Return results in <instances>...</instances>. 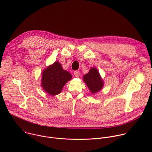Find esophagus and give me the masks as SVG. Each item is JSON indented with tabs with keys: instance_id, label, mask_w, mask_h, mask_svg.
I'll list each match as a JSON object with an SVG mask.
<instances>
[{
	"instance_id": "obj_1",
	"label": "esophagus",
	"mask_w": 152,
	"mask_h": 152,
	"mask_svg": "<svg viewBox=\"0 0 152 152\" xmlns=\"http://www.w3.org/2000/svg\"><path fill=\"white\" fill-rule=\"evenodd\" d=\"M74 75H75V76L76 77H78L79 76V75H80V73H79V71H75V72H74Z\"/></svg>"
}]
</instances>
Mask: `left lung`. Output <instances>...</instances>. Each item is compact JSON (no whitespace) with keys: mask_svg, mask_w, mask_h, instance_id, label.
<instances>
[{"mask_svg":"<svg viewBox=\"0 0 152 152\" xmlns=\"http://www.w3.org/2000/svg\"><path fill=\"white\" fill-rule=\"evenodd\" d=\"M83 80L93 94L100 91L104 85L99 72L94 67H92L87 74L83 76Z\"/></svg>","mask_w":152,"mask_h":152,"instance_id":"left-lung-1","label":"left lung"}]
</instances>
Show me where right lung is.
Wrapping results in <instances>:
<instances>
[{
    "mask_svg": "<svg viewBox=\"0 0 152 152\" xmlns=\"http://www.w3.org/2000/svg\"><path fill=\"white\" fill-rule=\"evenodd\" d=\"M72 78V75L56 61L42 72L41 86L50 95L55 96L61 92L65 84Z\"/></svg>",
    "mask_w": 152,
    "mask_h": 152,
    "instance_id": "1",
    "label": "right lung"
}]
</instances>
